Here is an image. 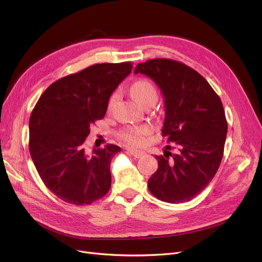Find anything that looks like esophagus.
<instances>
[{
	"label": "esophagus",
	"mask_w": 262,
	"mask_h": 262,
	"mask_svg": "<svg viewBox=\"0 0 262 262\" xmlns=\"http://www.w3.org/2000/svg\"><path fill=\"white\" fill-rule=\"evenodd\" d=\"M128 153L134 156L135 158H141L143 156H145V152L140 149H135V148H128Z\"/></svg>",
	"instance_id": "esophagus-1"
}]
</instances>
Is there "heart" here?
Segmentation results:
<instances>
[{
    "instance_id": "obj_1",
    "label": "heart",
    "mask_w": 262,
    "mask_h": 262,
    "mask_svg": "<svg viewBox=\"0 0 262 262\" xmlns=\"http://www.w3.org/2000/svg\"><path fill=\"white\" fill-rule=\"evenodd\" d=\"M130 92L135 101L141 106H144L148 102H156L158 98L155 86L147 79H139L135 81L130 88ZM117 99L118 92H115L109 100V107H112ZM150 133H152V128L148 125L128 126L120 132L119 137L121 140L128 144L140 145L143 143L145 137L148 136Z\"/></svg>"
}]
</instances>
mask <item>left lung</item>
Masks as SVG:
<instances>
[{
    "instance_id": "left-lung-1",
    "label": "left lung",
    "mask_w": 262,
    "mask_h": 262,
    "mask_svg": "<svg viewBox=\"0 0 262 262\" xmlns=\"http://www.w3.org/2000/svg\"><path fill=\"white\" fill-rule=\"evenodd\" d=\"M138 73L160 88L166 107L162 137L178 149L155 155L158 169L148 190L167 203L190 201L212 181L223 157L227 121L221 99L200 73L180 61L149 59L137 64Z\"/></svg>"
}]
</instances>
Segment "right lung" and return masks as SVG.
<instances>
[{
    "label": "right lung",
    "instance_id": "right-lung-1",
    "mask_svg": "<svg viewBox=\"0 0 262 262\" xmlns=\"http://www.w3.org/2000/svg\"><path fill=\"white\" fill-rule=\"evenodd\" d=\"M133 69L128 61L96 63L64 76L40 96L30 118V153L50 191L73 205H89L110 189V162L121 150L107 144L87 154L90 126L106 114L110 95Z\"/></svg>",
    "mask_w": 262,
    "mask_h": 262
}]
</instances>
